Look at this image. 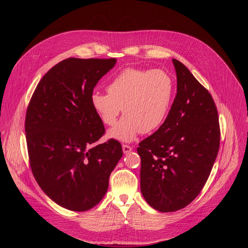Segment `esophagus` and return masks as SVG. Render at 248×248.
I'll use <instances>...</instances> for the list:
<instances>
[{"label": "esophagus", "instance_id": "1", "mask_svg": "<svg viewBox=\"0 0 248 248\" xmlns=\"http://www.w3.org/2000/svg\"><path fill=\"white\" fill-rule=\"evenodd\" d=\"M131 150H132V147H131V146H129V145H125V144H124V145H123V152H124V154L129 153Z\"/></svg>", "mask_w": 248, "mask_h": 248}]
</instances>
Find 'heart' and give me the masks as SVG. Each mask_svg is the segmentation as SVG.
<instances>
[{
	"label": "heart",
	"instance_id": "1",
	"mask_svg": "<svg viewBox=\"0 0 248 248\" xmlns=\"http://www.w3.org/2000/svg\"><path fill=\"white\" fill-rule=\"evenodd\" d=\"M173 81L162 69L124 68L109 82L107 91H94L91 105L100 120L114 126L122 112L125 115L109 131V137L130 142L138 134L160 127L170 111Z\"/></svg>",
	"mask_w": 248,
	"mask_h": 248
}]
</instances>
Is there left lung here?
Wrapping results in <instances>:
<instances>
[{"mask_svg": "<svg viewBox=\"0 0 248 248\" xmlns=\"http://www.w3.org/2000/svg\"><path fill=\"white\" fill-rule=\"evenodd\" d=\"M176 95L163 124L139 143L140 188L147 203L173 212L191 203L205 186L220 146L215 102L180 61L172 59Z\"/></svg>", "mask_w": 248, "mask_h": 248, "instance_id": "left-lung-1", "label": "left lung"}]
</instances>
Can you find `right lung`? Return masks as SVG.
<instances>
[{"label":"right lung","instance_id":"add662e5","mask_svg":"<svg viewBox=\"0 0 248 248\" xmlns=\"http://www.w3.org/2000/svg\"><path fill=\"white\" fill-rule=\"evenodd\" d=\"M112 59H65L39 81L26 111L25 134L32 173L58 205L83 212L107 192L123 156L119 141L95 142L105 133L91 105L93 89L114 67Z\"/></svg>","mask_w":248,"mask_h":248}]
</instances>
